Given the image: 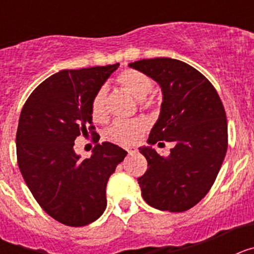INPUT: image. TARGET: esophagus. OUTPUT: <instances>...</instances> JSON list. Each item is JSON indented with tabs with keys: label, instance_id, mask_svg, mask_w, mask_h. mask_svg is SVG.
<instances>
[{
	"label": "esophagus",
	"instance_id": "1",
	"mask_svg": "<svg viewBox=\"0 0 254 254\" xmlns=\"http://www.w3.org/2000/svg\"><path fill=\"white\" fill-rule=\"evenodd\" d=\"M126 150H127V152H128L129 155H134V154H136V152H137V149H136V147H134V146H129V147H127V149H126Z\"/></svg>",
	"mask_w": 254,
	"mask_h": 254
}]
</instances>
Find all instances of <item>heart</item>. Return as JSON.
Returning a JSON list of instances; mask_svg holds the SVG:
<instances>
[{
    "instance_id": "b5f03b06",
    "label": "heart",
    "mask_w": 254,
    "mask_h": 254,
    "mask_svg": "<svg viewBox=\"0 0 254 254\" xmlns=\"http://www.w3.org/2000/svg\"><path fill=\"white\" fill-rule=\"evenodd\" d=\"M118 84L122 85L126 90H128L132 95L141 103H145V99L151 93L154 82L151 77L146 73L136 71V69H126L117 77ZM107 89L102 87L98 90L91 102V116L93 120L98 123H102L107 120ZM146 128L145 122L141 120L129 121H116L107 129V138L111 142L128 146L137 140L143 131Z\"/></svg>"
}]
</instances>
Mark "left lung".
<instances>
[{
    "label": "left lung",
    "mask_w": 254,
    "mask_h": 254,
    "mask_svg": "<svg viewBox=\"0 0 254 254\" xmlns=\"http://www.w3.org/2000/svg\"><path fill=\"white\" fill-rule=\"evenodd\" d=\"M159 84L160 114L147 146L138 147L147 170L137 178L143 199L161 211L183 212L207 194L228 150V122L219 94L202 73L173 58L141 60L128 64ZM176 146L164 158L152 145Z\"/></svg>",
    "instance_id": "obj_1"
}]
</instances>
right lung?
<instances>
[{"label": "right lung", "instance_id": "obj_1", "mask_svg": "<svg viewBox=\"0 0 254 254\" xmlns=\"http://www.w3.org/2000/svg\"><path fill=\"white\" fill-rule=\"evenodd\" d=\"M120 64L62 69L37 86L20 114L17 164L40 207L60 223L84 226L107 207L105 188L127 151L98 143L89 159L73 150L80 134H95L91 102ZM99 141V137H94Z\"/></svg>", "mask_w": 254, "mask_h": 254}]
</instances>
